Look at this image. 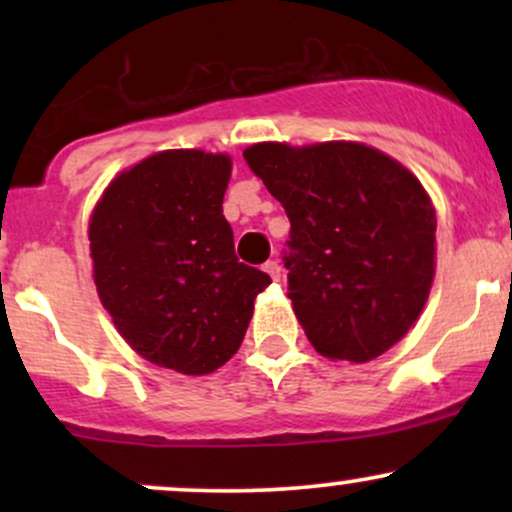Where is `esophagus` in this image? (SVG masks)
<instances>
[{"label": "esophagus", "instance_id": "34e87169", "mask_svg": "<svg viewBox=\"0 0 512 512\" xmlns=\"http://www.w3.org/2000/svg\"><path fill=\"white\" fill-rule=\"evenodd\" d=\"M264 272H267L269 276H272L274 281H279L281 279V267H279V262H274V260H267L264 262Z\"/></svg>", "mask_w": 512, "mask_h": 512}]
</instances>
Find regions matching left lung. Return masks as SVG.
<instances>
[{"label": "left lung", "instance_id": "obj_1", "mask_svg": "<svg viewBox=\"0 0 512 512\" xmlns=\"http://www.w3.org/2000/svg\"><path fill=\"white\" fill-rule=\"evenodd\" d=\"M284 204V264L305 337L332 361L368 363L419 320L436 276V209L419 178L361 142L243 151Z\"/></svg>", "mask_w": 512, "mask_h": 512}]
</instances>
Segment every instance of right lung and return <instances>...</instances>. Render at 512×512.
Instances as JSON below:
<instances>
[{"label": "right lung", "instance_id": "1", "mask_svg": "<svg viewBox=\"0 0 512 512\" xmlns=\"http://www.w3.org/2000/svg\"><path fill=\"white\" fill-rule=\"evenodd\" d=\"M228 154L166 149L117 173L88 219L93 284L115 330L161 368L204 375L243 342L269 274L238 262Z\"/></svg>", "mask_w": 512, "mask_h": 512}]
</instances>
